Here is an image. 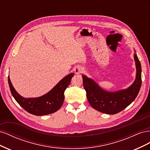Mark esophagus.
<instances>
[{"instance_id": "34e87169", "label": "esophagus", "mask_w": 150, "mask_h": 150, "mask_svg": "<svg viewBox=\"0 0 150 150\" xmlns=\"http://www.w3.org/2000/svg\"><path fill=\"white\" fill-rule=\"evenodd\" d=\"M84 71V67L82 66H78L74 67V72L76 74H81V73H83Z\"/></svg>"}]
</instances>
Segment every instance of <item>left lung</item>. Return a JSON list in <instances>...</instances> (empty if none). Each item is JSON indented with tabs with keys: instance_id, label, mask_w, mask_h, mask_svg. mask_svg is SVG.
Listing matches in <instances>:
<instances>
[{
	"instance_id": "8db88e82",
	"label": "left lung",
	"mask_w": 150,
	"mask_h": 150,
	"mask_svg": "<svg viewBox=\"0 0 150 150\" xmlns=\"http://www.w3.org/2000/svg\"><path fill=\"white\" fill-rule=\"evenodd\" d=\"M137 76L134 82L128 89L116 92H108L94 81L83 75V86L88 100L94 109L109 115H115L123 110L132 103L139 91L142 86V67L137 54H134Z\"/></svg>"
}]
</instances>
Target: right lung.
Here are the masks:
<instances>
[{"instance_id": "right-lung-1", "label": "right lung", "mask_w": 150, "mask_h": 150, "mask_svg": "<svg viewBox=\"0 0 150 150\" xmlns=\"http://www.w3.org/2000/svg\"><path fill=\"white\" fill-rule=\"evenodd\" d=\"M73 76L74 73L68 74L47 94L35 98H24L20 96L13 88L9 76L8 83L13 97L22 108L32 115L44 116L51 114L61 108L64 100V91Z\"/></svg>"}]
</instances>
